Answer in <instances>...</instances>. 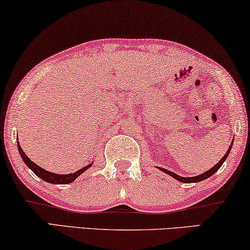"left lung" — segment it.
<instances>
[{
	"mask_svg": "<svg viewBox=\"0 0 250 250\" xmlns=\"http://www.w3.org/2000/svg\"><path fill=\"white\" fill-rule=\"evenodd\" d=\"M232 144H233V140H232L231 145H230V147H229V149H228V151L226 152V155L223 156V157L220 159V162H219V163L217 164V165H214L213 167H212L211 169H208V172L203 173V174H201V175H197V176H194V177H182V176H178L177 174H175V173H173V172H170V170H167V169H165V168H162V167H158V168L161 169L162 172H164V173H166V174L170 175V176L174 177L175 180H177V181L182 182V183H196V182H201V181L206 180V178H208L210 176H212V175H213L215 172H217V170H218L219 168H220L222 164L225 163V161L227 159V157H228V155H229L230 150H231Z\"/></svg>",
	"mask_w": 250,
	"mask_h": 250,
	"instance_id": "left-lung-1",
	"label": "left lung"
}]
</instances>
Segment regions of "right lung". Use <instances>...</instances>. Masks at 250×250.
Here are the masks:
<instances>
[{
  "label": "right lung",
  "mask_w": 250,
  "mask_h": 250,
  "mask_svg": "<svg viewBox=\"0 0 250 250\" xmlns=\"http://www.w3.org/2000/svg\"><path fill=\"white\" fill-rule=\"evenodd\" d=\"M18 150H19V152H20L22 161L25 163V165H27L29 168L37 175V176L40 177L43 181L48 182V183H51V184H69V183H72V182L75 181L82 173L85 172L86 169H88L93 164V163L89 164V165L83 167V168H81L80 170H77V172L73 173V174H67V175L61 174L59 175V174L48 172V170H46L44 168H42V167L37 165L36 163L31 162V159H30L28 156L24 154V151L22 150V148L19 143H18Z\"/></svg>",
  "instance_id": "add662e5"
}]
</instances>
